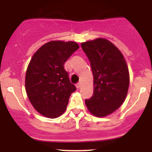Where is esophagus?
Listing matches in <instances>:
<instances>
[{
  "label": "esophagus",
  "instance_id": "34e87169",
  "mask_svg": "<svg viewBox=\"0 0 152 152\" xmlns=\"http://www.w3.org/2000/svg\"><path fill=\"white\" fill-rule=\"evenodd\" d=\"M81 85H81V83H77V84H76V88L79 89V88H80V87H81Z\"/></svg>",
  "mask_w": 152,
  "mask_h": 152
}]
</instances>
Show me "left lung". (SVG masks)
I'll list each match as a JSON object with an SVG mask.
<instances>
[{"instance_id":"8db88e82","label":"left lung","mask_w":152,"mask_h":152,"mask_svg":"<svg viewBox=\"0 0 152 152\" xmlns=\"http://www.w3.org/2000/svg\"><path fill=\"white\" fill-rule=\"evenodd\" d=\"M90 62L93 74V95L85 104L91 114L105 117L125 101L129 85V73L123 54L114 44L98 38L81 44Z\"/></svg>"}]
</instances>
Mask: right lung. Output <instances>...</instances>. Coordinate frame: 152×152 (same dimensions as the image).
I'll list each match as a JSON object with an SVG mask.
<instances>
[{
    "instance_id": "add662e5",
    "label": "right lung",
    "mask_w": 152,
    "mask_h": 152,
    "mask_svg": "<svg viewBox=\"0 0 152 152\" xmlns=\"http://www.w3.org/2000/svg\"><path fill=\"white\" fill-rule=\"evenodd\" d=\"M79 48L76 42L50 41L32 56L26 74V91L34 108L43 116L56 118L65 113L76 88L64 65Z\"/></svg>"
}]
</instances>
